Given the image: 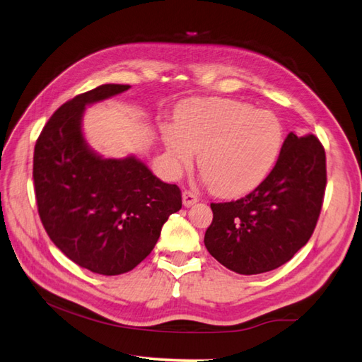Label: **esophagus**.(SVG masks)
<instances>
[{
    "label": "esophagus",
    "instance_id": "obj_1",
    "mask_svg": "<svg viewBox=\"0 0 362 362\" xmlns=\"http://www.w3.org/2000/svg\"><path fill=\"white\" fill-rule=\"evenodd\" d=\"M182 201H183V205H185V206H191V205H194L199 201V197L193 193V191L185 189L182 193Z\"/></svg>",
    "mask_w": 362,
    "mask_h": 362
}]
</instances>
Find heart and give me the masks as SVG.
I'll return each instance as SVG.
<instances>
[{
	"mask_svg": "<svg viewBox=\"0 0 362 362\" xmlns=\"http://www.w3.org/2000/svg\"><path fill=\"white\" fill-rule=\"evenodd\" d=\"M169 166L174 174L193 165L214 194L238 197L250 193L272 171L284 135L280 119L235 99H202L183 105L175 127H161Z\"/></svg>",
	"mask_w": 362,
	"mask_h": 362,
	"instance_id": "obj_1",
	"label": "heart"
}]
</instances>
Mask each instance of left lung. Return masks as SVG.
Returning a JSON list of instances; mask_svg holds the SVG:
<instances>
[{
	"mask_svg": "<svg viewBox=\"0 0 362 362\" xmlns=\"http://www.w3.org/2000/svg\"><path fill=\"white\" fill-rule=\"evenodd\" d=\"M327 185L325 149L317 136L291 132L274 169L238 201L211 204L205 247L241 275L274 271L308 243Z\"/></svg>",
	"mask_w": 362,
	"mask_h": 362,
	"instance_id": "obj_1",
	"label": "left lung"
}]
</instances>
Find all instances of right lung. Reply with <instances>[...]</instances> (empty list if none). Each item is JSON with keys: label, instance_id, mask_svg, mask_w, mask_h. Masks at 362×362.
Returning a JSON list of instances; mask_svg holds the SVG:
<instances>
[{"label": "right lung", "instance_id": "add662e5", "mask_svg": "<svg viewBox=\"0 0 362 362\" xmlns=\"http://www.w3.org/2000/svg\"><path fill=\"white\" fill-rule=\"evenodd\" d=\"M105 83L54 112L34 149V187L51 241L81 267L101 275L132 271L152 252L168 218L182 209L177 185L140 158H104L82 134L86 107L129 90Z\"/></svg>", "mask_w": 362, "mask_h": 362}]
</instances>
